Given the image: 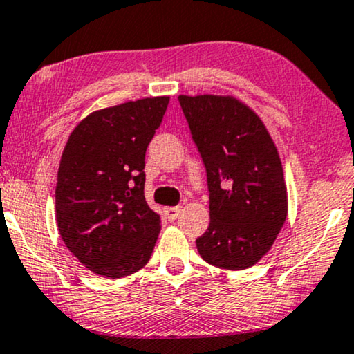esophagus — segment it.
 <instances>
[{"label":"esophagus","instance_id":"obj_1","mask_svg":"<svg viewBox=\"0 0 354 354\" xmlns=\"http://www.w3.org/2000/svg\"><path fill=\"white\" fill-rule=\"evenodd\" d=\"M181 212V205H176V207H167L165 209V216H167L168 221H174Z\"/></svg>","mask_w":354,"mask_h":354}]
</instances>
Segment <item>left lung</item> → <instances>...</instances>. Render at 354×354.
<instances>
[{
    "label": "left lung",
    "mask_w": 354,
    "mask_h": 354,
    "mask_svg": "<svg viewBox=\"0 0 354 354\" xmlns=\"http://www.w3.org/2000/svg\"><path fill=\"white\" fill-rule=\"evenodd\" d=\"M207 173L210 223L196 240L221 270H247L270 252L288 217L283 163L266 125L234 96H180Z\"/></svg>",
    "instance_id": "left-lung-1"
}]
</instances>
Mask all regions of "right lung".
I'll use <instances>...</instances> for the list:
<instances>
[{
  "instance_id": "1",
  "label": "right lung",
  "mask_w": 354,
  "mask_h": 354,
  "mask_svg": "<svg viewBox=\"0 0 354 354\" xmlns=\"http://www.w3.org/2000/svg\"><path fill=\"white\" fill-rule=\"evenodd\" d=\"M169 96L97 109L80 120L60 158L55 218L66 248L102 277L131 276L151 257L162 222L145 201V151Z\"/></svg>"
}]
</instances>
